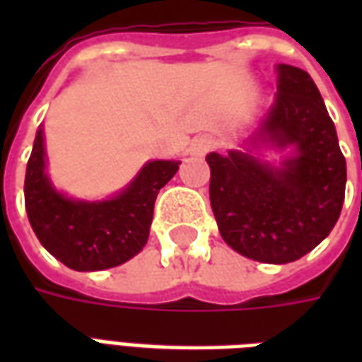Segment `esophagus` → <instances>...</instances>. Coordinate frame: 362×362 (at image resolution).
Wrapping results in <instances>:
<instances>
[{
  "label": "esophagus",
  "instance_id": "34e87169",
  "mask_svg": "<svg viewBox=\"0 0 362 362\" xmlns=\"http://www.w3.org/2000/svg\"><path fill=\"white\" fill-rule=\"evenodd\" d=\"M213 145H215L213 137H209V135H199V137H196V139L192 141L189 153L196 155V157H204V155H207V153L213 149Z\"/></svg>",
  "mask_w": 362,
  "mask_h": 362
}]
</instances>
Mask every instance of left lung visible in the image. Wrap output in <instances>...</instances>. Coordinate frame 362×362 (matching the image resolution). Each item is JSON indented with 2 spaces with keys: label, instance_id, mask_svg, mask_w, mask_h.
Instances as JSON below:
<instances>
[{
  "label": "left lung",
  "instance_id": "1",
  "mask_svg": "<svg viewBox=\"0 0 362 362\" xmlns=\"http://www.w3.org/2000/svg\"><path fill=\"white\" fill-rule=\"evenodd\" d=\"M277 93L252 141L293 147L281 166L250 153H209V199L223 240L246 258L288 264L314 250L339 219L347 168L318 87L279 64Z\"/></svg>",
  "mask_w": 362,
  "mask_h": 362
}]
</instances>
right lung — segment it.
<instances>
[{"instance_id":"add662e5","label":"right lung","mask_w":362,"mask_h":362,"mask_svg":"<svg viewBox=\"0 0 362 362\" xmlns=\"http://www.w3.org/2000/svg\"><path fill=\"white\" fill-rule=\"evenodd\" d=\"M178 165V160H149L118 196L104 202L71 199L59 194L46 174L44 132L38 127L25 176L30 227L44 248L75 272L119 266L147 244L158 189Z\"/></svg>"}]
</instances>
